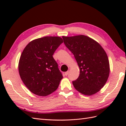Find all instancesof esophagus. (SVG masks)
<instances>
[{
	"label": "esophagus",
	"mask_w": 126,
	"mask_h": 126,
	"mask_svg": "<svg viewBox=\"0 0 126 126\" xmlns=\"http://www.w3.org/2000/svg\"><path fill=\"white\" fill-rule=\"evenodd\" d=\"M68 73H69V71L65 72V76H67L68 75Z\"/></svg>",
	"instance_id": "1"
}]
</instances>
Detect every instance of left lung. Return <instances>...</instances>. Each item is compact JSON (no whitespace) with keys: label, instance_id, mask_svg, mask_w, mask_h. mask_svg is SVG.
<instances>
[{"label":"left lung","instance_id":"left-lung-1","mask_svg":"<svg viewBox=\"0 0 126 126\" xmlns=\"http://www.w3.org/2000/svg\"><path fill=\"white\" fill-rule=\"evenodd\" d=\"M64 43L73 53L79 68V75L73 82L74 88L88 96L98 92L107 81L110 66L103 48L85 35L63 36Z\"/></svg>","mask_w":126,"mask_h":126}]
</instances>
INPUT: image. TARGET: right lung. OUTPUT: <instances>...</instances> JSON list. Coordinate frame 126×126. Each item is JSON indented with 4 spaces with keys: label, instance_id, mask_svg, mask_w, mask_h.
I'll return each mask as SVG.
<instances>
[{
    "label": "right lung",
    "instance_id": "obj_1",
    "mask_svg": "<svg viewBox=\"0 0 126 126\" xmlns=\"http://www.w3.org/2000/svg\"><path fill=\"white\" fill-rule=\"evenodd\" d=\"M63 42L57 36L31 41L23 50L18 63L21 79L34 94L46 96L57 90L63 76L52 55Z\"/></svg>",
    "mask_w": 126,
    "mask_h": 126
}]
</instances>
